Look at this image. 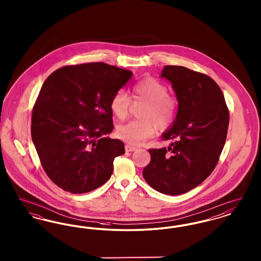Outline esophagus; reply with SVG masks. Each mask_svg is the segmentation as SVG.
<instances>
[{
    "label": "esophagus",
    "instance_id": "esophagus-1",
    "mask_svg": "<svg viewBox=\"0 0 261 261\" xmlns=\"http://www.w3.org/2000/svg\"><path fill=\"white\" fill-rule=\"evenodd\" d=\"M136 147H134V146L125 145V150H126V151H134V150H136Z\"/></svg>",
    "mask_w": 261,
    "mask_h": 261
}]
</instances>
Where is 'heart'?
I'll return each mask as SVG.
<instances>
[{"label": "heart", "mask_w": 261, "mask_h": 261, "mask_svg": "<svg viewBox=\"0 0 261 261\" xmlns=\"http://www.w3.org/2000/svg\"><path fill=\"white\" fill-rule=\"evenodd\" d=\"M133 98L146 102L141 112L142 120H133L120 124L116 128V134L127 143L139 145L153 136L155 124L164 129L173 122L178 101L168 94L167 86L154 78H146L132 88ZM130 99L124 91H117L111 100V110L115 117L124 119L128 114Z\"/></svg>", "instance_id": "b5f03b06"}]
</instances>
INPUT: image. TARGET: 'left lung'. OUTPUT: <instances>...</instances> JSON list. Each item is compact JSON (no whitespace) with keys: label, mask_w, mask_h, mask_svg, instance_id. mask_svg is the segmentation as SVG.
<instances>
[{"label":"left lung","mask_w":261,"mask_h":261,"mask_svg":"<svg viewBox=\"0 0 261 261\" xmlns=\"http://www.w3.org/2000/svg\"><path fill=\"white\" fill-rule=\"evenodd\" d=\"M161 77L172 84L178 100L173 123L162 135L172 143L167 149H149L150 162L143 176L158 192L177 196L199 186L215 168L226 141L229 112L221 89L210 76L166 65Z\"/></svg>","instance_id":"obj_1"}]
</instances>
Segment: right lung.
Wrapping results in <instances>:
<instances>
[{"instance_id":"right-lung-1","label":"right lung","mask_w":261,"mask_h":261,"mask_svg":"<svg viewBox=\"0 0 261 261\" xmlns=\"http://www.w3.org/2000/svg\"><path fill=\"white\" fill-rule=\"evenodd\" d=\"M133 76L102 62L67 65L46 79L32 112L31 136L45 172L62 190L84 194L112 176L125 152L113 130L111 100Z\"/></svg>"}]
</instances>
